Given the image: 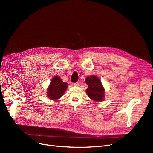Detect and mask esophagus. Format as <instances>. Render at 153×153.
Masks as SVG:
<instances>
[{
  "instance_id": "34e87169",
  "label": "esophagus",
  "mask_w": 153,
  "mask_h": 153,
  "mask_svg": "<svg viewBox=\"0 0 153 153\" xmlns=\"http://www.w3.org/2000/svg\"><path fill=\"white\" fill-rule=\"evenodd\" d=\"M79 85H80V84L78 82L74 83V84H73V85H75V86H79Z\"/></svg>"
}]
</instances>
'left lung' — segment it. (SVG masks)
Instances as JSON below:
<instances>
[{
	"mask_svg": "<svg viewBox=\"0 0 153 153\" xmlns=\"http://www.w3.org/2000/svg\"><path fill=\"white\" fill-rule=\"evenodd\" d=\"M85 82L88 85L86 92L89 98L95 101H102L105 90L99 78L94 75L87 76Z\"/></svg>",
	"mask_w": 153,
	"mask_h": 153,
	"instance_id": "obj_1",
	"label": "left lung"
}]
</instances>
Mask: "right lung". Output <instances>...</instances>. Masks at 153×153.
Segmentation results:
<instances>
[{
    "instance_id": "right-lung-1",
    "label": "right lung",
    "mask_w": 153,
    "mask_h": 153,
    "mask_svg": "<svg viewBox=\"0 0 153 153\" xmlns=\"http://www.w3.org/2000/svg\"><path fill=\"white\" fill-rule=\"evenodd\" d=\"M68 84L64 82L58 76H54L48 88V96L52 100H57L61 97L66 90Z\"/></svg>"
}]
</instances>
